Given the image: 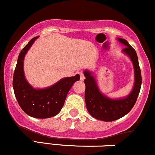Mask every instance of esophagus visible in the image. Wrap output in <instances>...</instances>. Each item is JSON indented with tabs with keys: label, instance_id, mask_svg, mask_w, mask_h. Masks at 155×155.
Segmentation results:
<instances>
[{
	"label": "esophagus",
	"instance_id": "34e87169",
	"mask_svg": "<svg viewBox=\"0 0 155 155\" xmlns=\"http://www.w3.org/2000/svg\"><path fill=\"white\" fill-rule=\"evenodd\" d=\"M79 74H80V76H81V81H84L85 76H84V74H83V72H80Z\"/></svg>",
	"mask_w": 155,
	"mask_h": 155
}]
</instances>
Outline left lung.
<instances>
[{"mask_svg":"<svg viewBox=\"0 0 155 155\" xmlns=\"http://www.w3.org/2000/svg\"><path fill=\"white\" fill-rule=\"evenodd\" d=\"M117 40L125 45L123 52L129 56L134 65L135 82L132 91L129 95L118 99L108 98L99 91L92 72L88 70L84 71L85 100L87 110L93 117L105 122L116 120L128 114L135 105L141 86V70L135 49L126 40L123 38H117Z\"/></svg>","mask_w":155,"mask_h":155,"instance_id":"obj_1","label":"left lung"}]
</instances>
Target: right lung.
Wrapping results in <instances>:
<instances>
[{
	"mask_svg": "<svg viewBox=\"0 0 155 155\" xmlns=\"http://www.w3.org/2000/svg\"><path fill=\"white\" fill-rule=\"evenodd\" d=\"M38 38H32L20 52L13 77V88L16 99L25 113L32 117L44 119L59 113L69 91L79 81L80 75L62 78L46 88L35 89L31 86L25 78L23 63L27 52Z\"/></svg>",
	"mask_w": 155,
	"mask_h": 155,
	"instance_id": "add662e5",
	"label": "right lung"
}]
</instances>
